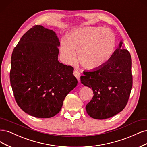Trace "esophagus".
Instances as JSON below:
<instances>
[{"label": "esophagus", "mask_w": 147, "mask_h": 147, "mask_svg": "<svg viewBox=\"0 0 147 147\" xmlns=\"http://www.w3.org/2000/svg\"><path fill=\"white\" fill-rule=\"evenodd\" d=\"M74 75H75V77L77 78V79L78 80V82H80V73L77 71V70H75V71L74 72Z\"/></svg>", "instance_id": "esophagus-1"}]
</instances>
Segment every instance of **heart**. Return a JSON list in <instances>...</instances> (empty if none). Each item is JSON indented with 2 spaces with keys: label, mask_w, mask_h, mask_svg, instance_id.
Segmentation results:
<instances>
[{
  "label": "heart",
  "mask_w": 147,
  "mask_h": 147,
  "mask_svg": "<svg viewBox=\"0 0 147 147\" xmlns=\"http://www.w3.org/2000/svg\"><path fill=\"white\" fill-rule=\"evenodd\" d=\"M116 47L114 33L105 27H84L67 34L61 42L60 53L63 62L72 64L76 61L89 70L103 67L113 57Z\"/></svg>",
  "instance_id": "b5f03b06"
}]
</instances>
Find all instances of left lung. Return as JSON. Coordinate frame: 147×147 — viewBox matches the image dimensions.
<instances>
[{
    "label": "left lung",
    "mask_w": 147,
    "mask_h": 147,
    "mask_svg": "<svg viewBox=\"0 0 147 147\" xmlns=\"http://www.w3.org/2000/svg\"><path fill=\"white\" fill-rule=\"evenodd\" d=\"M121 41L113 57L103 67L84 71L81 83L92 89L94 96L86 106L90 117L106 119L117 114L126 106L133 86L132 61Z\"/></svg>",
    "instance_id": "8db88e82"
}]
</instances>
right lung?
I'll return each instance as SVG.
<instances>
[{"instance_id":"right-lung-1","label":"right lung","mask_w":147,"mask_h":147,"mask_svg":"<svg viewBox=\"0 0 147 147\" xmlns=\"http://www.w3.org/2000/svg\"><path fill=\"white\" fill-rule=\"evenodd\" d=\"M59 45L56 33L36 25L13 51L9 78L15 100L25 113L35 117L57 114L77 85L74 68L58 60Z\"/></svg>"}]
</instances>
